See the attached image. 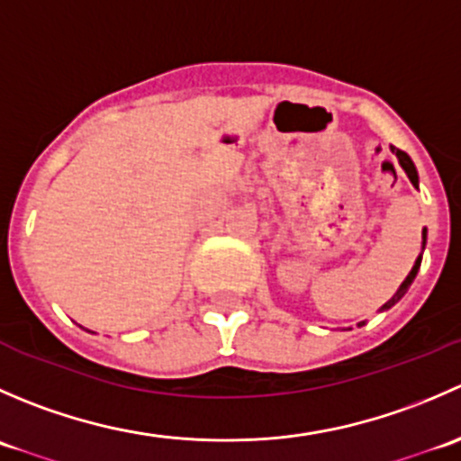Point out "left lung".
I'll list each match as a JSON object with an SVG mask.
<instances>
[{
    "instance_id": "left-lung-1",
    "label": "left lung",
    "mask_w": 461,
    "mask_h": 461,
    "mask_svg": "<svg viewBox=\"0 0 461 461\" xmlns=\"http://www.w3.org/2000/svg\"><path fill=\"white\" fill-rule=\"evenodd\" d=\"M390 151H393L394 156H397L399 165H402V169L406 171V176H408V180H411V183H412V187L420 189V176H417V167H415V162L411 160V156H408L406 151H402V149H394V147H390ZM424 249H426V227H424V231H421V254H424ZM421 254H420V257H417L415 265H412L411 274H408V276L403 278V283H402V285H399V290L393 294V299H390L388 303L381 305V310H390L394 303H399V301H402V296L406 294L408 287H411L412 281H415L417 272H420V267H421Z\"/></svg>"
}]
</instances>
